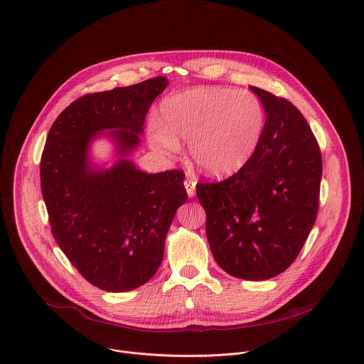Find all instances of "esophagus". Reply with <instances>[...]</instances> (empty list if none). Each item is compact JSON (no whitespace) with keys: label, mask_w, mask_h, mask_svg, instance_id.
Instances as JSON below:
<instances>
[{"label":"esophagus","mask_w":364,"mask_h":364,"mask_svg":"<svg viewBox=\"0 0 364 364\" xmlns=\"http://www.w3.org/2000/svg\"><path fill=\"white\" fill-rule=\"evenodd\" d=\"M184 187H186V191H187L188 197H193L194 193H196V180L187 177V178L184 180Z\"/></svg>","instance_id":"obj_1"}]
</instances>
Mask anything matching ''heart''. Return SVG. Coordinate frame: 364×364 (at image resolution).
<instances>
[{"label": "heart", "instance_id": "1", "mask_svg": "<svg viewBox=\"0 0 364 364\" xmlns=\"http://www.w3.org/2000/svg\"><path fill=\"white\" fill-rule=\"evenodd\" d=\"M163 127H151V144L177 153V140L190 143L194 163L211 176H227L253 154L264 124L259 98L245 90L197 88L167 98L161 107Z\"/></svg>", "mask_w": 364, "mask_h": 364}]
</instances>
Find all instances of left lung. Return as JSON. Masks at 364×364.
Listing matches in <instances>:
<instances>
[{
    "label": "left lung",
    "instance_id": "1",
    "mask_svg": "<svg viewBox=\"0 0 364 364\" xmlns=\"http://www.w3.org/2000/svg\"><path fill=\"white\" fill-rule=\"evenodd\" d=\"M267 118L259 143L231 177L196 186L217 264L230 276L267 280L299 256L314 225L321 153L303 114L286 98L250 87Z\"/></svg>",
    "mask_w": 364,
    "mask_h": 364
}]
</instances>
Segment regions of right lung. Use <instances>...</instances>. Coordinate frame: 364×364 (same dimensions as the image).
Listing matches in <instances>:
<instances>
[{
	"label": "right lung",
	"mask_w": 364,
	"mask_h": 364,
	"mask_svg": "<svg viewBox=\"0 0 364 364\" xmlns=\"http://www.w3.org/2000/svg\"><path fill=\"white\" fill-rule=\"evenodd\" d=\"M167 84L154 77L77 98L57 117L44 146L41 193L54 240L78 273L105 291L134 290L156 274L187 191L183 170L147 174L126 159L92 170L87 149L98 132L112 130L119 153L129 154Z\"/></svg>",
	"instance_id": "add662e5"
}]
</instances>
